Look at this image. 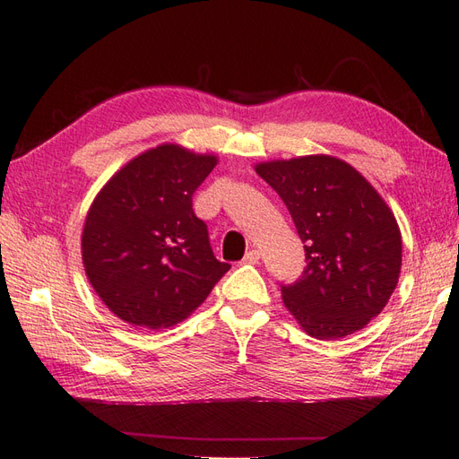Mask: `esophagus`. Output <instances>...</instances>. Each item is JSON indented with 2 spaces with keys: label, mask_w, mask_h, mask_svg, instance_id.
I'll list each match as a JSON object with an SVG mask.
<instances>
[{
  "label": "esophagus",
  "mask_w": 459,
  "mask_h": 459,
  "mask_svg": "<svg viewBox=\"0 0 459 459\" xmlns=\"http://www.w3.org/2000/svg\"><path fill=\"white\" fill-rule=\"evenodd\" d=\"M258 260H260V252L258 250H248L247 252V256H245V264H258Z\"/></svg>",
  "instance_id": "esophagus-1"
}]
</instances>
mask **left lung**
<instances>
[{"label": "left lung", "mask_w": 459, "mask_h": 459, "mask_svg": "<svg viewBox=\"0 0 459 459\" xmlns=\"http://www.w3.org/2000/svg\"><path fill=\"white\" fill-rule=\"evenodd\" d=\"M288 207L306 268L281 298L316 339L363 329L391 299L403 264L401 230L363 175L329 155L256 165Z\"/></svg>", "instance_id": "8db88e82"}]
</instances>
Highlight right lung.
Segmentation results:
<instances>
[{"label": "right lung", "mask_w": 459, "mask_h": 459, "mask_svg": "<svg viewBox=\"0 0 459 459\" xmlns=\"http://www.w3.org/2000/svg\"><path fill=\"white\" fill-rule=\"evenodd\" d=\"M214 165V155L163 143L124 165L96 195L82 230L84 270L126 324H179L229 272L193 212V193Z\"/></svg>", "instance_id": "add662e5"}]
</instances>
